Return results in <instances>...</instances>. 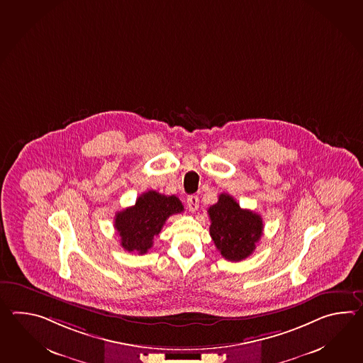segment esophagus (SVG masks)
<instances>
[{"label": "esophagus", "mask_w": 363, "mask_h": 363, "mask_svg": "<svg viewBox=\"0 0 363 363\" xmlns=\"http://www.w3.org/2000/svg\"><path fill=\"white\" fill-rule=\"evenodd\" d=\"M187 207L191 212L199 210V198L196 195H190L187 198Z\"/></svg>", "instance_id": "1"}]
</instances>
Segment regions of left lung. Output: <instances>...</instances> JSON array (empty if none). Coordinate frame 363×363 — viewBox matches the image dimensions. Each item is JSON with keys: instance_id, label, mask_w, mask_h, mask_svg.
<instances>
[{"instance_id": "left-lung-1", "label": "left lung", "mask_w": 363, "mask_h": 363, "mask_svg": "<svg viewBox=\"0 0 363 363\" xmlns=\"http://www.w3.org/2000/svg\"><path fill=\"white\" fill-rule=\"evenodd\" d=\"M210 234L218 250L230 262H241L255 250L262 234L263 220L250 210H243L229 194H221L208 208Z\"/></svg>"}]
</instances>
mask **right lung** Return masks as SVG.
Masks as SVG:
<instances>
[{
    "instance_id": "obj_1",
    "label": "right lung",
    "mask_w": 363,
    "mask_h": 363,
    "mask_svg": "<svg viewBox=\"0 0 363 363\" xmlns=\"http://www.w3.org/2000/svg\"><path fill=\"white\" fill-rule=\"evenodd\" d=\"M184 212L176 195H162L150 190L138 198L135 204L120 211L114 218V228L126 251L143 255L152 247L153 238L162 232L167 218Z\"/></svg>"
}]
</instances>
